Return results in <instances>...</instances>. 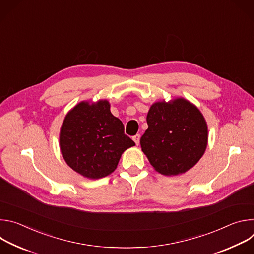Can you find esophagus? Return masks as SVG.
I'll return each instance as SVG.
<instances>
[{"label": "esophagus", "instance_id": "1", "mask_svg": "<svg viewBox=\"0 0 254 254\" xmlns=\"http://www.w3.org/2000/svg\"><path fill=\"white\" fill-rule=\"evenodd\" d=\"M139 138H140V135H139V134H135V135L132 136V139H133V141L135 142L136 146L139 143Z\"/></svg>", "mask_w": 254, "mask_h": 254}]
</instances>
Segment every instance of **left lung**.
<instances>
[{"mask_svg": "<svg viewBox=\"0 0 254 254\" xmlns=\"http://www.w3.org/2000/svg\"><path fill=\"white\" fill-rule=\"evenodd\" d=\"M148 129L140 147L154 169L178 176L192 169L204 155L208 127L199 108L183 97L153 103L147 116Z\"/></svg>", "mask_w": 254, "mask_h": 254, "instance_id": "1", "label": "left lung"}]
</instances>
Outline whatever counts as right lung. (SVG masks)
Here are the masks:
<instances>
[{
    "label": "right lung",
    "instance_id": "1",
    "mask_svg": "<svg viewBox=\"0 0 254 254\" xmlns=\"http://www.w3.org/2000/svg\"><path fill=\"white\" fill-rule=\"evenodd\" d=\"M121 120L111 113L106 99L83 100L67 113L59 133V147L66 164L84 178L111 175L123 153L135 146L125 134Z\"/></svg>",
    "mask_w": 254,
    "mask_h": 254
}]
</instances>
